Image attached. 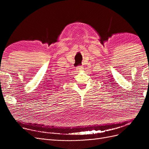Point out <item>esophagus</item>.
<instances>
[{
	"mask_svg": "<svg viewBox=\"0 0 149 149\" xmlns=\"http://www.w3.org/2000/svg\"><path fill=\"white\" fill-rule=\"evenodd\" d=\"M76 70H77L78 71L83 70V67L82 66H77V68H76Z\"/></svg>",
	"mask_w": 149,
	"mask_h": 149,
	"instance_id": "34e87169",
	"label": "esophagus"
}]
</instances>
